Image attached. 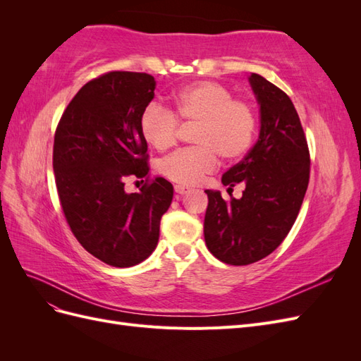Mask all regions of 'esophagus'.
<instances>
[{"label": "esophagus", "instance_id": "34e87169", "mask_svg": "<svg viewBox=\"0 0 361 361\" xmlns=\"http://www.w3.org/2000/svg\"><path fill=\"white\" fill-rule=\"evenodd\" d=\"M191 190L188 188V187H183V185H176V187H174V192L176 194H187V192H190Z\"/></svg>", "mask_w": 361, "mask_h": 361}]
</instances>
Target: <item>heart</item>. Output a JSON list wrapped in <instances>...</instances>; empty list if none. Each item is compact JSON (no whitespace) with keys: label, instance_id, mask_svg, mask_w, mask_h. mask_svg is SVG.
I'll return each mask as SVG.
<instances>
[{"label":"heart","instance_id":"heart-1","mask_svg":"<svg viewBox=\"0 0 361 361\" xmlns=\"http://www.w3.org/2000/svg\"><path fill=\"white\" fill-rule=\"evenodd\" d=\"M180 125H194V147L176 152L159 162L164 178L179 185H195L223 161L243 158L253 145L257 117L253 105L233 97L232 90L215 81H202L180 90L171 111L149 104L140 116V133L146 143L164 152L176 143Z\"/></svg>","mask_w":361,"mask_h":361}]
</instances>
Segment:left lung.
<instances>
[{
  "label": "left lung",
  "mask_w": 361,
  "mask_h": 361,
  "mask_svg": "<svg viewBox=\"0 0 361 361\" xmlns=\"http://www.w3.org/2000/svg\"><path fill=\"white\" fill-rule=\"evenodd\" d=\"M250 85L260 105V133L245 158L227 170L228 190L243 182L241 199L226 202L206 190L204 243L228 265H250L271 255L297 220L310 178L307 140L290 97L257 73Z\"/></svg>",
  "instance_id": "1"
}]
</instances>
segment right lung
Listing matches in <instances>:
<instances>
[{
  "label": "right lung",
  "mask_w": 361,
  "mask_h": 361,
  "mask_svg": "<svg viewBox=\"0 0 361 361\" xmlns=\"http://www.w3.org/2000/svg\"><path fill=\"white\" fill-rule=\"evenodd\" d=\"M149 73L114 71L87 82L64 110L54 137L52 167L64 216L78 243L104 264L134 267L157 248L173 185L149 178L140 116L155 97ZM129 176L146 177L138 193Z\"/></svg>",
  "instance_id": "right-lung-1"
}]
</instances>
